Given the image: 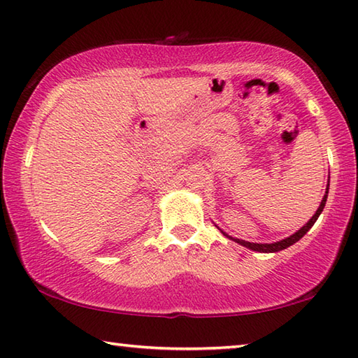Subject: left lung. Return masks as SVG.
I'll return each mask as SVG.
<instances>
[{"label":"left lung","instance_id":"1","mask_svg":"<svg viewBox=\"0 0 358 358\" xmlns=\"http://www.w3.org/2000/svg\"><path fill=\"white\" fill-rule=\"evenodd\" d=\"M327 194H329V185H327V191H326V196H324V199H322V201H321V205H320V208H317V211L315 213V216L311 217L307 224H305L301 230L299 231H296L294 235H291L289 238H287V239H282V241H278V243H272V244H255V243H247V241H243V239H238V238H230L229 235H224L227 236V238H230V239H233V241H236L238 244H241V245H244V247H249V249H252V250H257V252H264V253H269V252H280V250H283V249H287V247H289V245H292L294 243H297L299 239H301L305 233H307L311 227L315 225V222L317 220V217H320V214L322 213V210H324V206H326V201H327Z\"/></svg>","mask_w":358,"mask_h":358}]
</instances>
